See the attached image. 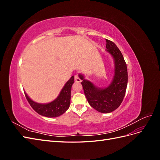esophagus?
Here are the masks:
<instances>
[{"instance_id":"34e87169","label":"esophagus","mask_w":160,"mask_h":160,"mask_svg":"<svg viewBox=\"0 0 160 160\" xmlns=\"http://www.w3.org/2000/svg\"><path fill=\"white\" fill-rule=\"evenodd\" d=\"M74 78H75V82H77V83H80V82L81 81V79L79 78L78 75H77V74H75V75H74Z\"/></svg>"}]
</instances>
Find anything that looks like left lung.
Wrapping results in <instances>:
<instances>
[{
  "mask_svg": "<svg viewBox=\"0 0 160 160\" xmlns=\"http://www.w3.org/2000/svg\"><path fill=\"white\" fill-rule=\"evenodd\" d=\"M106 42L107 51L115 61V75L112 83L107 88L100 89L84 79L82 75H79V77L83 80L81 85L89 105L99 112L108 113L118 108L122 103L128 85V69L118 47L108 39H106Z\"/></svg>",
  "mask_w": 160,
  "mask_h": 160,
  "instance_id": "obj_1",
  "label": "left lung"
}]
</instances>
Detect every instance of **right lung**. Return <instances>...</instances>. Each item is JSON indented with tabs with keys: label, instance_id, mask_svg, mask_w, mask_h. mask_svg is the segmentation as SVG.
<instances>
[{
	"label": "right lung",
	"instance_id": "add662e5",
	"mask_svg": "<svg viewBox=\"0 0 160 160\" xmlns=\"http://www.w3.org/2000/svg\"><path fill=\"white\" fill-rule=\"evenodd\" d=\"M74 83V77L67 82L62 89L58 98L47 104H40L34 102L25 93V97L31 108L39 115L47 118L58 117L69 109L71 100V90L72 85Z\"/></svg>",
	"mask_w": 160,
	"mask_h": 160
}]
</instances>
